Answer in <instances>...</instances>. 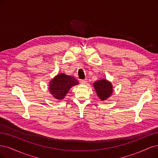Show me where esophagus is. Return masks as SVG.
<instances>
[{
	"mask_svg": "<svg viewBox=\"0 0 158 158\" xmlns=\"http://www.w3.org/2000/svg\"><path fill=\"white\" fill-rule=\"evenodd\" d=\"M86 82H87V79H82V80L80 81V83H81V84H86Z\"/></svg>",
	"mask_w": 158,
	"mask_h": 158,
	"instance_id": "1",
	"label": "esophagus"
}]
</instances>
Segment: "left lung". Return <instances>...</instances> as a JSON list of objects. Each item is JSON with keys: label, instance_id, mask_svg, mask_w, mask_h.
Here are the masks:
<instances>
[{"label": "left lung", "instance_id": "1", "mask_svg": "<svg viewBox=\"0 0 158 158\" xmlns=\"http://www.w3.org/2000/svg\"><path fill=\"white\" fill-rule=\"evenodd\" d=\"M94 87L98 97L102 100H105L112 94V85L106 79L97 81L94 83Z\"/></svg>", "mask_w": 158, "mask_h": 158}]
</instances>
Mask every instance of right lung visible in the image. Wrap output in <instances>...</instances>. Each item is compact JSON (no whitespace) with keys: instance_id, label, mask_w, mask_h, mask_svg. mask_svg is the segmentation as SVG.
Masks as SVG:
<instances>
[{"instance_id":"add662e5","label":"right lung","mask_w":158,"mask_h":158,"mask_svg":"<svg viewBox=\"0 0 158 158\" xmlns=\"http://www.w3.org/2000/svg\"><path fill=\"white\" fill-rule=\"evenodd\" d=\"M79 83L73 77L61 73L55 77L50 83L49 90L56 99H63L72 86Z\"/></svg>"}]
</instances>
